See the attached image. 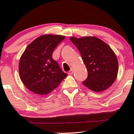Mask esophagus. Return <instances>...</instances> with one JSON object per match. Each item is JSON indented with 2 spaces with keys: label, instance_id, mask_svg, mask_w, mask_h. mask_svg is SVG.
I'll return each mask as SVG.
<instances>
[{
  "label": "esophagus",
  "instance_id": "obj_1",
  "mask_svg": "<svg viewBox=\"0 0 134 134\" xmlns=\"http://www.w3.org/2000/svg\"><path fill=\"white\" fill-rule=\"evenodd\" d=\"M73 70H72V69H71V70H69V71L68 72V74H69V75H71V74H73Z\"/></svg>",
  "mask_w": 134,
  "mask_h": 134
}]
</instances>
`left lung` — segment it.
<instances>
[{
    "mask_svg": "<svg viewBox=\"0 0 134 134\" xmlns=\"http://www.w3.org/2000/svg\"><path fill=\"white\" fill-rule=\"evenodd\" d=\"M70 40L79 50L88 73L82 84L95 92L111 86L118 71L117 58L111 48L94 36H72Z\"/></svg>",
    "mask_w": 134,
    "mask_h": 134,
    "instance_id": "1",
    "label": "left lung"
}]
</instances>
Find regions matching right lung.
Here are the masks:
<instances>
[{
  "mask_svg": "<svg viewBox=\"0 0 134 134\" xmlns=\"http://www.w3.org/2000/svg\"><path fill=\"white\" fill-rule=\"evenodd\" d=\"M65 38L62 35H44L32 41L21 55L19 64L21 80L37 94L50 93L67 77L52 58L55 48Z\"/></svg>",
  "mask_w": 134,
  "mask_h": 134,
  "instance_id": "obj_1",
  "label": "right lung"
}]
</instances>
